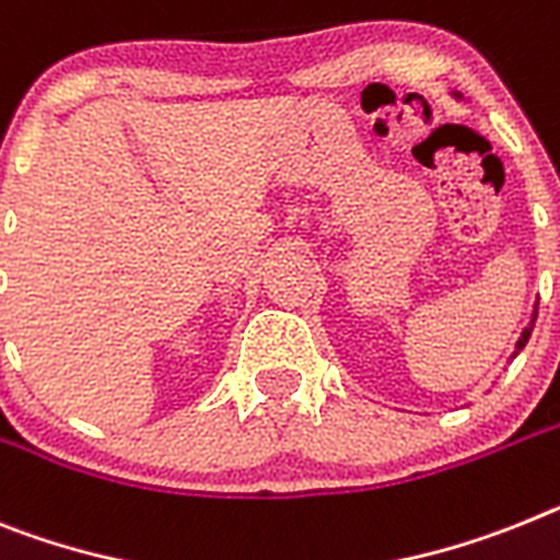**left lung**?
Instances as JSON below:
<instances>
[{"mask_svg":"<svg viewBox=\"0 0 560 560\" xmlns=\"http://www.w3.org/2000/svg\"><path fill=\"white\" fill-rule=\"evenodd\" d=\"M453 95H456V98H462V95H458V93H453ZM535 317H538V308H535V312H533V319H529V326L524 328V331H521L518 342H515V351H513V357H515V353H518V351H524V346H527L529 334H533V328H535Z\"/></svg>","mask_w":560,"mask_h":560,"instance_id":"1","label":"left lung"}]
</instances>
